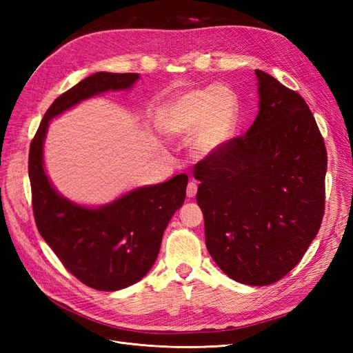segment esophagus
Listing matches in <instances>:
<instances>
[{
	"mask_svg": "<svg viewBox=\"0 0 353 353\" xmlns=\"http://www.w3.org/2000/svg\"><path fill=\"white\" fill-rule=\"evenodd\" d=\"M197 187H199V184L196 183V181H191V183H188V185H187V197L193 199L196 196V193H197Z\"/></svg>",
	"mask_w": 353,
	"mask_h": 353,
	"instance_id": "esophagus-1",
	"label": "esophagus"
}]
</instances>
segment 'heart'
<instances>
[{
  "label": "heart",
  "instance_id": "b5f03b06",
  "mask_svg": "<svg viewBox=\"0 0 353 353\" xmlns=\"http://www.w3.org/2000/svg\"><path fill=\"white\" fill-rule=\"evenodd\" d=\"M239 103L225 87L193 90L178 97L165 116L163 128L172 135L193 131L190 148L199 159L219 153L237 128Z\"/></svg>",
  "mask_w": 353,
  "mask_h": 353
}]
</instances>
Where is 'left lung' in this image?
<instances>
[{
    "mask_svg": "<svg viewBox=\"0 0 353 353\" xmlns=\"http://www.w3.org/2000/svg\"><path fill=\"white\" fill-rule=\"evenodd\" d=\"M259 112L241 137L194 166L206 248L230 279L281 280L321 227L327 152L301 94L254 70Z\"/></svg>",
    "mask_w": 353,
    "mask_h": 353,
    "instance_id": "8db88e82",
    "label": "left lung"
}]
</instances>
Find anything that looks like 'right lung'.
<instances>
[{
	"mask_svg": "<svg viewBox=\"0 0 353 353\" xmlns=\"http://www.w3.org/2000/svg\"><path fill=\"white\" fill-rule=\"evenodd\" d=\"M138 73L97 72L63 92L46 112L29 148L32 208L38 231L65 268L95 290L116 292L150 271L163 232L183 206L188 176L135 188L108 205L87 208L63 197L44 169L48 122L105 91L130 90Z\"/></svg>",
	"mask_w": 353,
	"mask_h": 353,
	"instance_id": "right-lung-1",
	"label": "right lung"
}]
</instances>
